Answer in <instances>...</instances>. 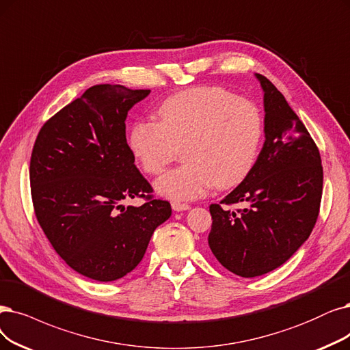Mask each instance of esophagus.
Here are the masks:
<instances>
[{
    "label": "esophagus",
    "instance_id": "esophagus-1",
    "mask_svg": "<svg viewBox=\"0 0 350 350\" xmlns=\"http://www.w3.org/2000/svg\"><path fill=\"white\" fill-rule=\"evenodd\" d=\"M171 205H172L174 211H187V209L191 208V205L184 204V202H178V201H174Z\"/></svg>",
    "mask_w": 350,
    "mask_h": 350
}]
</instances>
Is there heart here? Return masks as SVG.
Wrapping results in <instances>:
<instances>
[{
	"label": "heart",
	"mask_w": 350,
	"mask_h": 350,
	"mask_svg": "<svg viewBox=\"0 0 350 350\" xmlns=\"http://www.w3.org/2000/svg\"><path fill=\"white\" fill-rule=\"evenodd\" d=\"M159 122L139 120L129 146L148 175H161L184 148L185 165L157 183L163 197L195 200L215 185H239L253 170L262 137L258 106L218 86L179 92L158 109Z\"/></svg>",
	"instance_id": "obj_1"
}]
</instances>
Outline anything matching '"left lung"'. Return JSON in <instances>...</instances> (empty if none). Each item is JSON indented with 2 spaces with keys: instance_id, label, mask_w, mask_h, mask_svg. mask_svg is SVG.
<instances>
[{
  "instance_id": "1",
  "label": "left lung",
  "mask_w": 350,
  "mask_h": 350,
  "mask_svg": "<svg viewBox=\"0 0 350 350\" xmlns=\"http://www.w3.org/2000/svg\"><path fill=\"white\" fill-rule=\"evenodd\" d=\"M265 141L247 178L219 204L208 244L231 273L257 277L280 267L309 239L320 211L323 166L317 145L284 96L262 75ZM244 202L245 208L228 206Z\"/></svg>"
}]
</instances>
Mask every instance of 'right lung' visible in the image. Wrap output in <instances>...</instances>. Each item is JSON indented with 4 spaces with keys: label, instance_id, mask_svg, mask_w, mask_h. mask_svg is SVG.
<instances>
[{
    "label": "right lung",
    "instance_id": "add662e5",
    "mask_svg": "<svg viewBox=\"0 0 350 350\" xmlns=\"http://www.w3.org/2000/svg\"><path fill=\"white\" fill-rule=\"evenodd\" d=\"M146 89L96 85L40 129L31 152L34 214L53 248L75 271L113 282L141 262L171 204L153 197L126 142L128 110ZM141 198V207H123Z\"/></svg>",
    "mask_w": 350,
    "mask_h": 350
}]
</instances>
